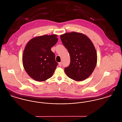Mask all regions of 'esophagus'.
I'll list each match as a JSON object with an SVG mask.
<instances>
[{
  "label": "esophagus",
  "mask_w": 122,
  "mask_h": 122,
  "mask_svg": "<svg viewBox=\"0 0 122 122\" xmlns=\"http://www.w3.org/2000/svg\"><path fill=\"white\" fill-rule=\"evenodd\" d=\"M58 65H59V66L60 67L62 66V63H61V62H59V63H58Z\"/></svg>",
  "instance_id": "34e87169"
}]
</instances>
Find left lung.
Listing matches in <instances>:
<instances>
[{
    "label": "left lung",
    "mask_w": 122,
    "mask_h": 122,
    "mask_svg": "<svg viewBox=\"0 0 122 122\" xmlns=\"http://www.w3.org/2000/svg\"><path fill=\"white\" fill-rule=\"evenodd\" d=\"M71 57L70 65L65 69L67 76L80 81L92 74L97 63L96 49L90 39L81 33L71 32L60 36Z\"/></svg>",
    "instance_id": "obj_1"
}]
</instances>
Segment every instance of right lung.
Segmentation results:
<instances>
[{
  "label": "right lung",
  "mask_w": 122,
  "mask_h": 122,
  "mask_svg": "<svg viewBox=\"0 0 122 122\" xmlns=\"http://www.w3.org/2000/svg\"><path fill=\"white\" fill-rule=\"evenodd\" d=\"M57 35H45L30 39L24 51V69L34 80L42 82L52 76L58 64L51 48L58 41Z\"/></svg>",
  "instance_id": "add662e5"
}]
</instances>
